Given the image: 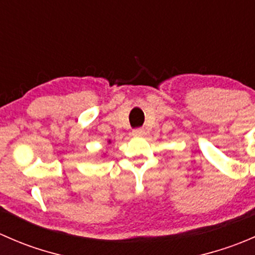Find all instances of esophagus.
Segmentation results:
<instances>
[{"instance_id":"1","label":"esophagus","mask_w":255,"mask_h":255,"mask_svg":"<svg viewBox=\"0 0 255 255\" xmlns=\"http://www.w3.org/2000/svg\"><path fill=\"white\" fill-rule=\"evenodd\" d=\"M144 133H145V132H144L143 128H135V129H133L132 134L137 135V137H140V135H143Z\"/></svg>"}]
</instances>
